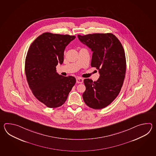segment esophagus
Instances as JSON below:
<instances>
[{
    "label": "esophagus",
    "instance_id": "34e87169",
    "mask_svg": "<svg viewBox=\"0 0 156 156\" xmlns=\"http://www.w3.org/2000/svg\"><path fill=\"white\" fill-rule=\"evenodd\" d=\"M83 78H81V77H77V83H83Z\"/></svg>",
    "mask_w": 156,
    "mask_h": 156
}]
</instances>
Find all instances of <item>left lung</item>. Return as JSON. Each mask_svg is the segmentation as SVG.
I'll return each instance as SVG.
<instances>
[{
  "label": "left lung",
  "instance_id": "1",
  "mask_svg": "<svg viewBox=\"0 0 156 156\" xmlns=\"http://www.w3.org/2000/svg\"><path fill=\"white\" fill-rule=\"evenodd\" d=\"M78 38L93 51L91 67L99 70L96 81L85 79V103L94 109L105 108L116 98L123 86L126 71V59L122 43L112 33L78 35Z\"/></svg>",
  "mask_w": 156,
  "mask_h": 156
}]
</instances>
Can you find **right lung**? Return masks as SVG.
<instances>
[{
	"label": "right lung",
	"mask_w": 156,
	"mask_h": 156,
	"mask_svg": "<svg viewBox=\"0 0 156 156\" xmlns=\"http://www.w3.org/2000/svg\"><path fill=\"white\" fill-rule=\"evenodd\" d=\"M75 36L46 32L30 46L25 61V73L34 96L50 108L62 105L76 83L73 76H63L56 72L63 62L64 51Z\"/></svg>",
	"instance_id": "obj_1"
}]
</instances>
